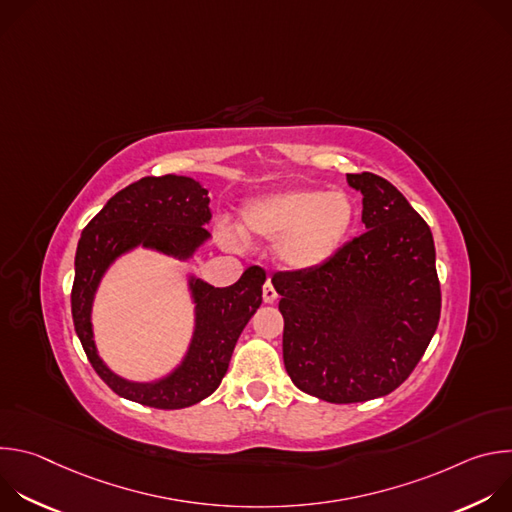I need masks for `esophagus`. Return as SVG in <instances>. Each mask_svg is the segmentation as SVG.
<instances>
[{
	"mask_svg": "<svg viewBox=\"0 0 512 512\" xmlns=\"http://www.w3.org/2000/svg\"><path fill=\"white\" fill-rule=\"evenodd\" d=\"M275 300H277V291H275L271 279H267L265 285H263V302H265V304H273Z\"/></svg>",
	"mask_w": 512,
	"mask_h": 512,
	"instance_id": "34e87169",
	"label": "esophagus"
}]
</instances>
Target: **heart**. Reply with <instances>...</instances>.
Wrapping results in <instances>:
<instances>
[{
  "label": "heart",
  "mask_w": 512,
  "mask_h": 512,
  "mask_svg": "<svg viewBox=\"0 0 512 512\" xmlns=\"http://www.w3.org/2000/svg\"><path fill=\"white\" fill-rule=\"evenodd\" d=\"M356 206L346 192L287 188L251 200L243 210L247 237L275 243L281 265L310 271L328 263L348 241ZM231 245L235 235L227 233Z\"/></svg>",
  "instance_id": "b5f03b06"
}]
</instances>
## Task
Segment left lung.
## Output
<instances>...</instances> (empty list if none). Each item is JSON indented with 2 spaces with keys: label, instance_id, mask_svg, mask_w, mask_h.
Instances as JSON below:
<instances>
[{
  "label": "left lung",
  "instance_id": "left-lung-1",
  "mask_svg": "<svg viewBox=\"0 0 512 512\" xmlns=\"http://www.w3.org/2000/svg\"><path fill=\"white\" fill-rule=\"evenodd\" d=\"M362 192V235L322 267L277 271L283 364L294 385L328 403L395 391L417 367L442 312L433 237L385 178L346 174Z\"/></svg>",
  "mask_w": 512,
  "mask_h": 512
}]
</instances>
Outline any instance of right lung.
I'll use <instances>...</instances> for the list:
<instances>
[{"instance_id": "obj_1", "label": "right lung", "mask_w": 512, "mask_h": 512, "mask_svg": "<svg viewBox=\"0 0 512 512\" xmlns=\"http://www.w3.org/2000/svg\"><path fill=\"white\" fill-rule=\"evenodd\" d=\"M208 192L186 176H145L119 190L83 229L75 281L70 291L72 322L95 373L111 391L156 409L190 407L221 385L235 344L261 306L265 269L253 265L229 287L192 281L196 300V334L182 367L168 379L137 385L113 375L99 358L91 330V304L107 265L123 251L145 245L186 259L208 237Z\"/></svg>"}]
</instances>
